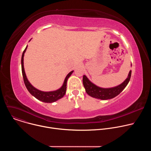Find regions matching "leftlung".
Masks as SVG:
<instances>
[{"mask_svg":"<svg viewBox=\"0 0 151 151\" xmlns=\"http://www.w3.org/2000/svg\"><path fill=\"white\" fill-rule=\"evenodd\" d=\"M132 75V70L129 72L127 78L120 85L116 87L109 88H103L97 87L92 83L85 75L83 76V85L85 91L92 97L101 100H107L112 99L118 94L125 88L128 83L130 81Z\"/></svg>","mask_w":151,"mask_h":151,"instance_id":"1","label":"left lung"}]
</instances>
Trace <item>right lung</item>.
Returning <instances> with one entry per match:
<instances>
[{"label":"right lung","mask_w":151,"mask_h":151,"mask_svg":"<svg viewBox=\"0 0 151 151\" xmlns=\"http://www.w3.org/2000/svg\"><path fill=\"white\" fill-rule=\"evenodd\" d=\"M27 46L24 50L23 54H22V57H21V69H22V74H23V79H24V82L25 83V85H26L27 90L35 98L39 100L40 101H42L45 102V103H52V102H54V101L61 99L66 94L68 79L70 76V75H72V73H73V71H71L70 73H69L68 74L65 79H64V81L62 85V87L60 88H59L58 90L53 91H49V92H45V91H40V90L36 89V88H35L29 82V81L26 77V73H25L24 68V61H24V53L27 50Z\"/></svg>","instance_id":"1"}]
</instances>
